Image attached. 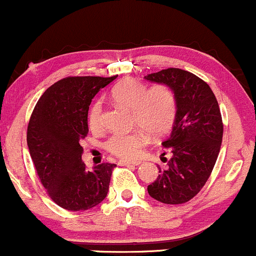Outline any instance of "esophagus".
I'll return each mask as SVG.
<instances>
[{
	"label": "esophagus",
	"mask_w": 256,
	"mask_h": 256,
	"mask_svg": "<svg viewBox=\"0 0 256 256\" xmlns=\"http://www.w3.org/2000/svg\"><path fill=\"white\" fill-rule=\"evenodd\" d=\"M119 165H122V166H138V165H140V161L122 160V161H119Z\"/></svg>",
	"instance_id": "esophagus-1"
}]
</instances>
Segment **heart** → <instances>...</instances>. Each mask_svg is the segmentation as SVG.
<instances>
[{"mask_svg": "<svg viewBox=\"0 0 256 256\" xmlns=\"http://www.w3.org/2000/svg\"><path fill=\"white\" fill-rule=\"evenodd\" d=\"M110 100L119 107L131 112V120L140 128L113 134L106 143V149L120 158L132 160L148 143L147 132L160 137L171 130L177 113V102L167 85L158 84L146 90L136 79L120 80L110 91ZM102 104L96 101L89 112V125L94 130L101 126Z\"/></svg>", "mask_w": 256, "mask_h": 256, "instance_id": "obj_1", "label": "heart"}]
</instances>
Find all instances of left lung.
<instances>
[{"mask_svg": "<svg viewBox=\"0 0 256 256\" xmlns=\"http://www.w3.org/2000/svg\"><path fill=\"white\" fill-rule=\"evenodd\" d=\"M144 79L167 85L177 102L172 131L162 142L172 156L165 168L158 167L148 194L166 204H185L202 189L218 158L224 128L218 101L210 85L184 70H162Z\"/></svg>", "mask_w": 256, "mask_h": 256, "instance_id": "obj_1", "label": "left lung"}]
</instances>
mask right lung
<instances>
[{
  "instance_id": "obj_1",
  "label": "right lung",
  "mask_w": 256,
  "mask_h": 256,
  "mask_svg": "<svg viewBox=\"0 0 256 256\" xmlns=\"http://www.w3.org/2000/svg\"><path fill=\"white\" fill-rule=\"evenodd\" d=\"M116 76L68 77L52 84L28 126V146L40 183L55 204L73 210L95 207L107 196L114 164L85 168L80 140L86 136L91 100Z\"/></svg>"
}]
</instances>
